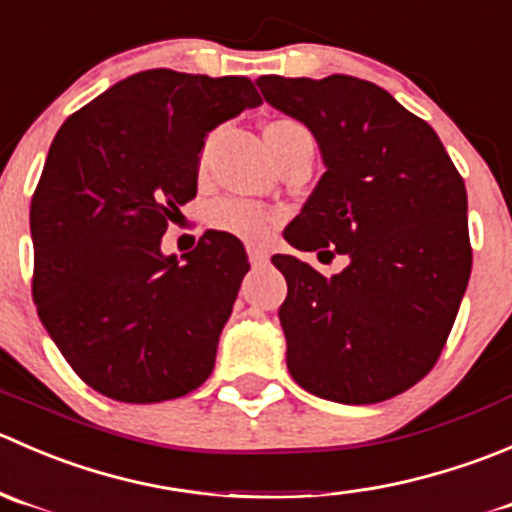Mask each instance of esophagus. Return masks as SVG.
Instances as JSON below:
<instances>
[{"label": "esophagus", "instance_id": "34e87169", "mask_svg": "<svg viewBox=\"0 0 512 512\" xmlns=\"http://www.w3.org/2000/svg\"><path fill=\"white\" fill-rule=\"evenodd\" d=\"M246 254H249V261L254 263V266L268 261V249L263 244H246Z\"/></svg>", "mask_w": 512, "mask_h": 512}]
</instances>
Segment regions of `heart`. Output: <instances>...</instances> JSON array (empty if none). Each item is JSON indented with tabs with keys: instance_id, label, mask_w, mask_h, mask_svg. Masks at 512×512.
<instances>
[{
	"instance_id": "b5f03b06",
	"label": "heart",
	"mask_w": 512,
	"mask_h": 512,
	"mask_svg": "<svg viewBox=\"0 0 512 512\" xmlns=\"http://www.w3.org/2000/svg\"><path fill=\"white\" fill-rule=\"evenodd\" d=\"M266 129L301 131L303 126L291 119H278L271 121ZM273 221H276V216H273V211L268 209V206L251 199H239V196L224 199L221 204L214 206V211H211V224H214V229L234 234L239 236V239H258V236H263L271 229Z\"/></svg>"
}]
</instances>
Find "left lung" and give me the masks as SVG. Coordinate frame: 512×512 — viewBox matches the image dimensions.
<instances>
[{
  "instance_id": "8db88e82",
  "label": "left lung",
  "mask_w": 512,
  "mask_h": 512,
  "mask_svg": "<svg viewBox=\"0 0 512 512\" xmlns=\"http://www.w3.org/2000/svg\"><path fill=\"white\" fill-rule=\"evenodd\" d=\"M256 84L311 129L326 164L283 236L351 258L331 278L271 258L288 283V371L326 401H388L435 366L458 316L473 263L463 179L438 134L381 86L346 74Z\"/></svg>"
}]
</instances>
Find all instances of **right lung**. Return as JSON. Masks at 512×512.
Returning <instances> with one entry per match:
<instances>
[{"label":"right lung","mask_w":512,"mask_h":512,"mask_svg":"<svg viewBox=\"0 0 512 512\" xmlns=\"http://www.w3.org/2000/svg\"><path fill=\"white\" fill-rule=\"evenodd\" d=\"M261 104L246 77L149 69L74 111L32 196V296L79 378L121 403H159L214 371L221 328L249 271L244 244L206 231L161 254L196 196L209 131Z\"/></svg>","instance_id":"add662e5"}]
</instances>
